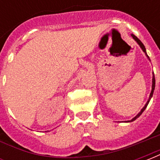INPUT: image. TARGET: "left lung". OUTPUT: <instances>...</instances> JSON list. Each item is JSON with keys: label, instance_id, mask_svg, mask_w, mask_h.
I'll use <instances>...</instances> for the list:
<instances>
[{"label": "left lung", "instance_id": "left-lung-1", "mask_svg": "<svg viewBox=\"0 0 160 160\" xmlns=\"http://www.w3.org/2000/svg\"><path fill=\"white\" fill-rule=\"evenodd\" d=\"M131 36L133 37V38H134V39L135 40L136 42H137V43H138V44H139V45L141 46V49H142V50H143V51H144V52H145V54L147 55V52H146V48H145L144 44H143V43H142V42H141V40L139 39L137 37H135V36H134V35H133V34H132ZM147 56H148V55H147ZM148 58H149V57H148ZM154 88H155V78H154V74H153V76H152V92H151V93H150V96H149V99H148V102H147V104H146V105H145L144 107L142 108V110H141V111H140V113H139V114H138L137 116H136V117H134V118H133L132 120L127 121V122H133V121H134V120H135V119H137V118H139V117H140V116H141V114H142V112H143V111H145V109H146V108H147V106H148V103H149V101H150V99H151V98L152 97V94H153V91H154Z\"/></svg>", "mask_w": 160, "mask_h": 160}]
</instances>
